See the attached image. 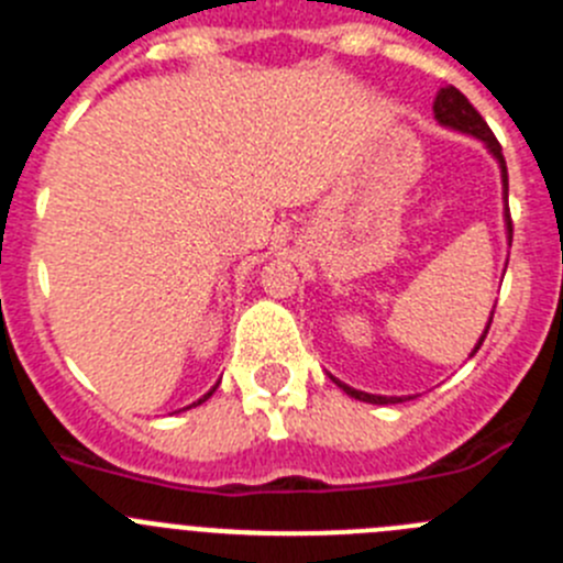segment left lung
I'll return each instance as SVG.
<instances>
[{
	"instance_id": "1",
	"label": "left lung",
	"mask_w": 563,
	"mask_h": 563,
	"mask_svg": "<svg viewBox=\"0 0 563 563\" xmlns=\"http://www.w3.org/2000/svg\"><path fill=\"white\" fill-rule=\"evenodd\" d=\"M432 113H435V120L441 122L443 128H452V131L468 133V136L481 139V142L486 144V151L492 153V156L497 158V164H499V175H503V198H505V203H508V167H505L503 147H499V142L494 139L492 128L486 125V120H483L481 113L474 111L472 102H468L466 97H463L461 91L455 89V86H443V89L435 95V102H432ZM505 231H508V245H510L514 229H510V211L508 209H505ZM492 318H494V312H492ZM492 318H488V323H486V329H483L481 340H477V345H474V352H477V349L483 345V340H486L488 327H492ZM332 383L338 385V388H343L345 394L352 396V399L368 401V405H396V401H401V396H376V394H365V390H357V388H349V385L340 383V379H334V376H332Z\"/></svg>"
}]
</instances>
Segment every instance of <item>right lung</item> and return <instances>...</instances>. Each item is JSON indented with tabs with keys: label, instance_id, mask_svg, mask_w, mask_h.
<instances>
[{
	"label": "right lung",
	"instance_id": "right-lung-1",
	"mask_svg": "<svg viewBox=\"0 0 563 563\" xmlns=\"http://www.w3.org/2000/svg\"><path fill=\"white\" fill-rule=\"evenodd\" d=\"M214 390H218V385H214V388H211V390H209V394H203V399H198V401H195V405H203V401H206V399H209V396H211V394H214Z\"/></svg>",
	"mask_w": 563,
	"mask_h": 563
}]
</instances>
